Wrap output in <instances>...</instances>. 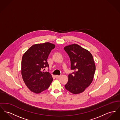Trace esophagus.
<instances>
[{
  "label": "esophagus",
  "instance_id": "obj_1",
  "mask_svg": "<svg viewBox=\"0 0 120 120\" xmlns=\"http://www.w3.org/2000/svg\"><path fill=\"white\" fill-rule=\"evenodd\" d=\"M55 77H56V79H58V78H59L60 77V75H56L55 76Z\"/></svg>",
  "mask_w": 120,
  "mask_h": 120
}]
</instances>
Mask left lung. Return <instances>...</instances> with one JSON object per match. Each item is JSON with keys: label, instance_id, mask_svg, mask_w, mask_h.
<instances>
[{"label": "left lung", "instance_id": "obj_1", "mask_svg": "<svg viewBox=\"0 0 120 120\" xmlns=\"http://www.w3.org/2000/svg\"><path fill=\"white\" fill-rule=\"evenodd\" d=\"M71 60V69L74 72L68 75L65 89L74 94L83 92L91 83L96 65L91 54L77 44L64 48Z\"/></svg>", "mask_w": 120, "mask_h": 120}]
</instances>
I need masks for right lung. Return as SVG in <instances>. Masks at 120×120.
Wrapping results in <instances>:
<instances>
[{"label":"right lung","mask_w":120,"mask_h":120,"mask_svg":"<svg viewBox=\"0 0 120 120\" xmlns=\"http://www.w3.org/2000/svg\"><path fill=\"white\" fill-rule=\"evenodd\" d=\"M55 45L46 42L32 45L22 58L21 74L27 87L35 93L47 89L53 80L49 72H44L49 67L48 56Z\"/></svg>","instance_id":"1"}]
</instances>
